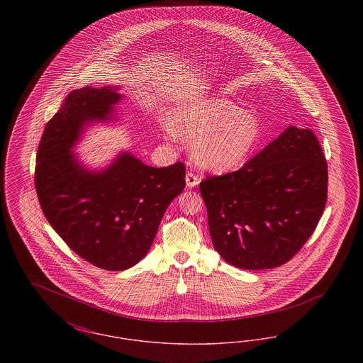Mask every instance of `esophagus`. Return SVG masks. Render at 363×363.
<instances>
[{
  "instance_id": "34e87169",
  "label": "esophagus",
  "mask_w": 363,
  "mask_h": 363,
  "mask_svg": "<svg viewBox=\"0 0 363 363\" xmlns=\"http://www.w3.org/2000/svg\"><path fill=\"white\" fill-rule=\"evenodd\" d=\"M185 181H186V188H196L199 184H200V179L197 175H194L193 173L186 174L185 177Z\"/></svg>"
}]
</instances>
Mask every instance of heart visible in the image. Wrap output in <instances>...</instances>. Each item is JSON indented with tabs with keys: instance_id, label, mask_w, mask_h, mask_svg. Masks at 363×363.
Listing matches in <instances>:
<instances>
[{
	"instance_id": "1",
	"label": "heart",
	"mask_w": 363,
	"mask_h": 363,
	"mask_svg": "<svg viewBox=\"0 0 363 363\" xmlns=\"http://www.w3.org/2000/svg\"><path fill=\"white\" fill-rule=\"evenodd\" d=\"M174 136L191 143L197 166L212 173L240 169L262 138L259 118L225 98H204L181 104L167 118Z\"/></svg>"
}]
</instances>
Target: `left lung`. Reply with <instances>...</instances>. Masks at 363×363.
I'll return each mask as SVG.
<instances>
[{
    "label": "left lung",
    "instance_id": "left-lung-1",
    "mask_svg": "<svg viewBox=\"0 0 363 363\" xmlns=\"http://www.w3.org/2000/svg\"><path fill=\"white\" fill-rule=\"evenodd\" d=\"M327 190L328 166L315 135L289 126L238 172L200 184L215 250L241 269L286 264L313 234Z\"/></svg>",
    "mask_w": 363,
    "mask_h": 363
}]
</instances>
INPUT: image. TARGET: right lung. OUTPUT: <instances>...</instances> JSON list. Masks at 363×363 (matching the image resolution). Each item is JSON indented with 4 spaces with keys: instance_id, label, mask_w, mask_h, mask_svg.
I'll return each instance as SVG.
<instances>
[{
    "instance_id": "right-lung-1",
    "label": "right lung",
    "mask_w": 363,
    "mask_h": 363,
    "mask_svg": "<svg viewBox=\"0 0 363 363\" xmlns=\"http://www.w3.org/2000/svg\"><path fill=\"white\" fill-rule=\"evenodd\" d=\"M120 86H86L68 94L48 122L35 167L42 211L82 259L123 271L144 259L167 207L185 188V166L156 169L121 151L102 169H89L74 148L89 126L117 120Z\"/></svg>"
}]
</instances>
